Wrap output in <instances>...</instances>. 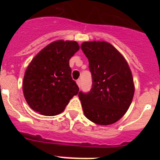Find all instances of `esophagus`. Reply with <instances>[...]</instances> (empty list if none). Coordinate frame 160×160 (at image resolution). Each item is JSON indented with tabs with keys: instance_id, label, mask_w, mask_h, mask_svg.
<instances>
[{
	"instance_id": "34e87169",
	"label": "esophagus",
	"mask_w": 160,
	"mask_h": 160,
	"mask_svg": "<svg viewBox=\"0 0 160 160\" xmlns=\"http://www.w3.org/2000/svg\"><path fill=\"white\" fill-rule=\"evenodd\" d=\"M76 82H77L78 86L79 87H81V80H80V79H78V80H77V81H76Z\"/></svg>"
}]
</instances>
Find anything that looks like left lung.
<instances>
[{
	"instance_id": "8db88e82",
	"label": "left lung",
	"mask_w": 160,
	"mask_h": 160,
	"mask_svg": "<svg viewBox=\"0 0 160 160\" xmlns=\"http://www.w3.org/2000/svg\"><path fill=\"white\" fill-rule=\"evenodd\" d=\"M81 49L88 58L92 76L90 91L78 94L85 116L99 125L114 123L125 114L134 96L129 66L108 42H83Z\"/></svg>"
}]
</instances>
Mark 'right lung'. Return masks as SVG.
I'll list each match as a JSON object with an SVG mask.
<instances>
[{"mask_svg": "<svg viewBox=\"0 0 160 160\" xmlns=\"http://www.w3.org/2000/svg\"><path fill=\"white\" fill-rule=\"evenodd\" d=\"M79 49L72 41L53 42L41 50L25 71L23 92L29 107L53 116L64 111L79 88L71 77L69 61Z\"/></svg>", "mask_w": 160, "mask_h": 160, "instance_id": "right-lung-1", "label": "right lung"}]
</instances>
